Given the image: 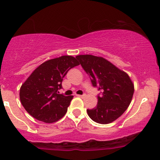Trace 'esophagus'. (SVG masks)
Wrapping results in <instances>:
<instances>
[{
    "instance_id": "esophagus-1",
    "label": "esophagus",
    "mask_w": 160,
    "mask_h": 160,
    "mask_svg": "<svg viewBox=\"0 0 160 160\" xmlns=\"http://www.w3.org/2000/svg\"><path fill=\"white\" fill-rule=\"evenodd\" d=\"M86 94L84 93V94H83V95H78V97H81V98H84V97H86Z\"/></svg>"
}]
</instances>
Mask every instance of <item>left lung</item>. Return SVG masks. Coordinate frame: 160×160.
Listing matches in <instances>:
<instances>
[{
	"instance_id": "obj_1",
	"label": "left lung",
	"mask_w": 160,
	"mask_h": 160,
	"mask_svg": "<svg viewBox=\"0 0 160 160\" xmlns=\"http://www.w3.org/2000/svg\"><path fill=\"white\" fill-rule=\"evenodd\" d=\"M76 58L90 77L92 85L100 90L97 107L87 110V114L98 123L113 122L130 104L134 93L132 80L127 73L101 57L87 54Z\"/></svg>"
}]
</instances>
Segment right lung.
<instances>
[{
  "label": "right lung",
  "instance_id": "obj_1",
  "mask_svg": "<svg viewBox=\"0 0 160 160\" xmlns=\"http://www.w3.org/2000/svg\"><path fill=\"white\" fill-rule=\"evenodd\" d=\"M80 65L75 58L62 56L47 60L35 69L20 90V100L33 118L51 123L66 114L73 96L59 93L63 78L71 68Z\"/></svg>",
  "mask_w": 160,
  "mask_h": 160
}]
</instances>
